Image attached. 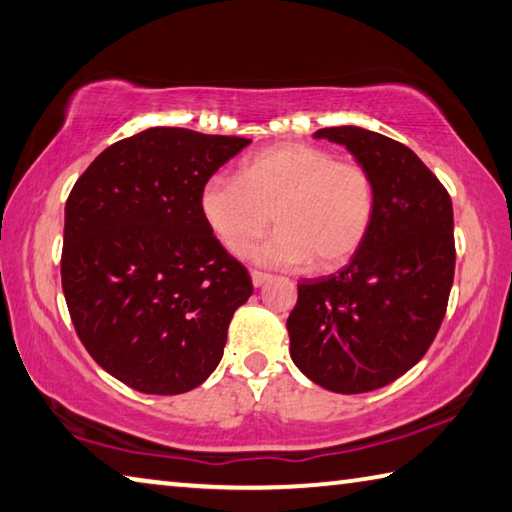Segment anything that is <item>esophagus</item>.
I'll use <instances>...</instances> for the list:
<instances>
[{
	"instance_id": "obj_1",
	"label": "esophagus",
	"mask_w": 512,
	"mask_h": 512,
	"mask_svg": "<svg viewBox=\"0 0 512 512\" xmlns=\"http://www.w3.org/2000/svg\"><path fill=\"white\" fill-rule=\"evenodd\" d=\"M272 279V274L267 272H258V270H251V283L256 285V288H261V285H265L267 281Z\"/></svg>"
}]
</instances>
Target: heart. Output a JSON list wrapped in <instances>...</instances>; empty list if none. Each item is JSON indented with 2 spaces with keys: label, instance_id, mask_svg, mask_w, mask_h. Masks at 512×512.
<instances>
[{
  "label": "heart",
  "instance_id": "1",
  "mask_svg": "<svg viewBox=\"0 0 512 512\" xmlns=\"http://www.w3.org/2000/svg\"><path fill=\"white\" fill-rule=\"evenodd\" d=\"M200 213L233 256L279 224L254 256L270 265L335 270L353 258L375 218V182L326 148L279 143L242 159L238 177L213 175L200 188Z\"/></svg>",
  "mask_w": 512,
  "mask_h": 512
}]
</instances>
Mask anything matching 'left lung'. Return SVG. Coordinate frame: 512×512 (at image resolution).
Segmentation results:
<instances>
[{"label":"left lung","mask_w":512,"mask_h":512,"mask_svg":"<svg viewBox=\"0 0 512 512\" xmlns=\"http://www.w3.org/2000/svg\"><path fill=\"white\" fill-rule=\"evenodd\" d=\"M315 139L346 146L369 170L375 218L351 263L299 283L290 355L319 387L366 393L420 362L443 324L456 263L452 200L405 143L357 125Z\"/></svg>","instance_id":"8db88e82"}]
</instances>
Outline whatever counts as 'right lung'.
<instances>
[{
  "mask_svg": "<svg viewBox=\"0 0 512 512\" xmlns=\"http://www.w3.org/2000/svg\"><path fill=\"white\" fill-rule=\"evenodd\" d=\"M249 143L148 128L105 148L71 188L60 261L69 315L96 364L134 391L200 387L254 292L197 204L206 179Z\"/></svg>",
  "mask_w": 512,
  "mask_h": 512,
  "instance_id": "right-lung-1",
  "label": "right lung"
}]
</instances>
